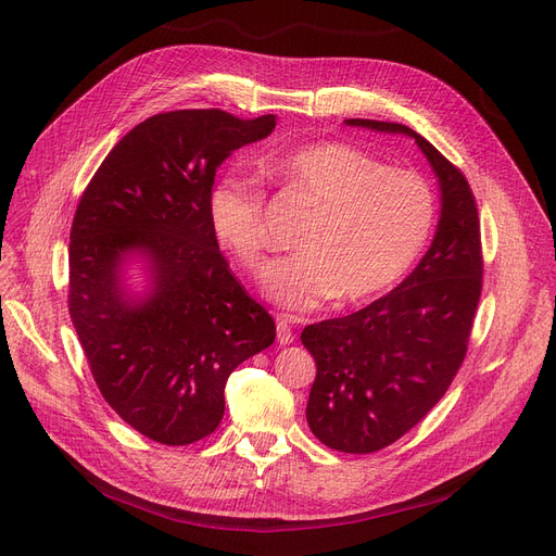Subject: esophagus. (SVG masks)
Masks as SVG:
<instances>
[{
    "label": "esophagus",
    "instance_id": "obj_1",
    "mask_svg": "<svg viewBox=\"0 0 556 556\" xmlns=\"http://www.w3.org/2000/svg\"><path fill=\"white\" fill-rule=\"evenodd\" d=\"M277 340H279V344H290L295 340L293 327H290V319L286 315L277 317Z\"/></svg>",
    "mask_w": 556,
    "mask_h": 556
}]
</instances>
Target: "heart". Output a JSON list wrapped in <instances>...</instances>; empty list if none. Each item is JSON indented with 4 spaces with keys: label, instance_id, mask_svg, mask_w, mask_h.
Returning a JSON list of instances; mask_svg holds the SVG:
<instances>
[{
    "label": "heart",
    "instance_id": "1",
    "mask_svg": "<svg viewBox=\"0 0 556 556\" xmlns=\"http://www.w3.org/2000/svg\"><path fill=\"white\" fill-rule=\"evenodd\" d=\"M263 168L313 210L300 233L302 254L273 273V300L290 311H315L333 298L361 304L383 295L428 245L437 204L415 170L388 168L342 141L266 155ZM207 214L216 239L266 281L273 266L263 189L229 175L210 191Z\"/></svg>",
    "mask_w": 556,
    "mask_h": 556
}]
</instances>
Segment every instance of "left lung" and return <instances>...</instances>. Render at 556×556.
<instances>
[{
    "label": "left lung",
    "mask_w": 556,
    "mask_h": 556,
    "mask_svg": "<svg viewBox=\"0 0 556 556\" xmlns=\"http://www.w3.org/2000/svg\"><path fill=\"white\" fill-rule=\"evenodd\" d=\"M346 124L413 137L442 187L440 225L419 266L369 306L302 331L317 365L308 426L325 446L363 455L401 440L451 388L469 349L484 261L476 195L453 162L403 124Z\"/></svg>",
    "instance_id": "obj_1"
}]
</instances>
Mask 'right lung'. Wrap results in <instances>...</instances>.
Wrapping results in <instances>:
<instances>
[{
  "mask_svg": "<svg viewBox=\"0 0 556 556\" xmlns=\"http://www.w3.org/2000/svg\"><path fill=\"white\" fill-rule=\"evenodd\" d=\"M275 114L173 110L135 126L85 187L70 231V315L112 410L149 440L212 434L225 383L277 336L273 315L231 275L210 225L216 168L268 137ZM141 251L154 290L132 303L118 266Z\"/></svg>",
  "mask_w": 556,
  "mask_h": 556,
  "instance_id": "1",
  "label": "right lung"
}]
</instances>
